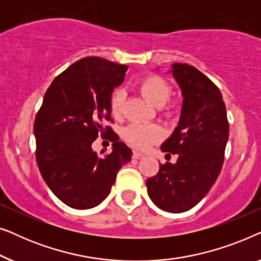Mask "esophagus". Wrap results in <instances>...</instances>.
Wrapping results in <instances>:
<instances>
[{"label": "esophagus", "instance_id": "1", "mask_svg": "<svg viewBox=\"0 0 261 261\" xmlns=\"http://www.w3.org/2000/svg\"><path fill=\"white\" fill-rule=\"evenodd\" d=\"M133 158L141 159V158H144V154H142V153H140V152H138V151H133Z\"/></svg>", "mask_w": 261, "mask_h": 261}]
</instances>
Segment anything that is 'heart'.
Segmentation results:
<instances>
[{
    "mask_svg": "<svg viewBox=\"0 0 261 261\" xmlns=\"http://www.w3.org/2000/svg\"><path fill=\"white\" fill-rule=\"evenodd\" d=\"M139 89L141 94L153 103L155 107H164L169 102L172 95V88L169 82L163 77L151 74L139 82ZM124 102H126V91L123 89H115L110 96V110L114 116L122 115ZM163 127L156 123H130L123 129V138L128 144L135 148L145 149L154 142L164 138Z\"/></svg>",
    "mask_w": 261,
    "mask_h": 261,
    "instance_id": "obj_1",
    "label": "heart"
}]
</instances>
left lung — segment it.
Instances as JSON below:
<instances>
[{"mask_svg":"<svg viewBox=\"0 0 261 261\" xmlns=\"http://www.w3.org/2000/svg\"><path fill=\"white\" fill-rule=\"evenodd\" d=\"M171 67L183 105L178 126L162 151L178 154V159L176 164H160L159 172L148 178L146 185L158 208L184 213L202 201L219 177L229 123L221 91L205 74L188 64L176 63Z\"/></svg>","mask_w":261,"mask_h":261,"instance_id":"left-lung-1","label":"left lung"}]
</instances>
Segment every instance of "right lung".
<instances>
[{
    "label": "right lung",
    "instance_id": "obj_1",
    "mask_svg": "<svg viewBox=\"0 0 261 261\" xmlns=\"http://www.w3.org/2000/svg\"><path fill=\"white\" fill-rule=\"evenodd\" d=\"M127 69L98 57L82 58L53 80L35 116L39 170L53 194L73 209L98 205L130 162L132 149L103 124L110 121V96ZM99 133L113 141L109 155L92 151Z\"/></svg>",
    "mask_w": 261,
    "mask_h": 261
}]
</instances>
